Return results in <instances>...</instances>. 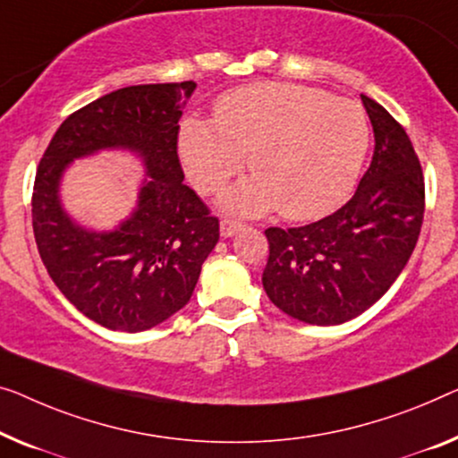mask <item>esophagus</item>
Instances as JSON below:
<instances>
[{
	"label": "esophagus",
	"mask_w": 458,
	"mask_h": 458,
	"mask_svg": "<svg viewBox=\"0 0 458 458\" xmlns=\"http://www.w3.org/2000/svg\"><path fill=\"white\" fill-rule=\"evenodd\" d=\"M244 228L242 222H236V220H222L220 224V234L222 238H232L236 234V232H241Z\"/></svg>",
	"instance_id": "obj_1"
}]
</instances>
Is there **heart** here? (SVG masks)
<instances>
[{
	"instance_id": "b5f03b06",
	"label": "heart",
	"mask_w": 458,
	"mask_h": 458,
	"mask_svg": "<svg viewBox=\"0 0 458 458\" xmlns=\"http://www.w3.org/2000/svg\"><path fill=\"white\" fill-rule=\"evenodd\" d=\"M368 121L356 102L317 88L257 81L222 94L214 121L187 119L179 152L187 174L216 193L241 173L222 206L244 216L273 208L288 220H317L350 197L368 152Z\"/></svg>"
}]
</instances>
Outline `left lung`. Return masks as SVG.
<instances>
[{
	"label": "left lung",
	"mask_w": 458,
	"mask_h": 458,
	"mask_svg": "<svg viewBox=\"0 0 458 458\" xmlns=\"http://www.w3.org/2000/svg\"><path fill=\"white\" fill-rule=\"evenodd\" d=\"M374 131L370 168L335 214L300 228H267L263 288L309 325H341L385 296L424 222V174L405 129L361 94Z\"/></svg>",
	"instance_id": "8db88e82"
}]
</instances>
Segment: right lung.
<instances>
[{"label": "right lung", "mask_w": 458, "mask_h": 458, "mask_svg": "<svg viewBox=\"0 0 458 458\" xmlns=\"http://www.w3.org/2000/svg\"><path fill=\"white\" fill-rule=\"evenodd\" d=\"M195 81L127 86L70 114L38 164L34 241L55 285L106 329L138 333L164 323L193 294L220 238L217 217L182 179L176 138ZM123 148L147 170L139 203L113 231H90L66 214L60 179L73 159Z\"/></svg>", "instance_id": "right-lung-1"}]
</instances>
